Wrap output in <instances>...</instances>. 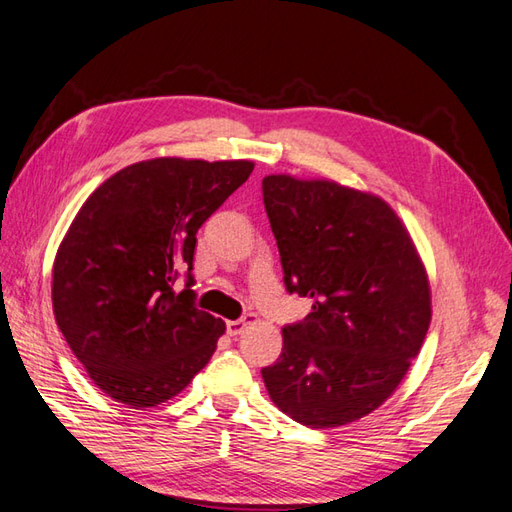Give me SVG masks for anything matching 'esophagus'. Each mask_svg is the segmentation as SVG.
<instances>
[{
    "label": "esophagus",
    "instance_id": "esophagus-1",
    "mask_svg": "<svg viewBox=\"0 0 512 512\" xmlns=\"http://www.w3.org/2000/svg\"><path fill=\"white\" fill-rule=\"evenodd\" d=\"M249 323H254V315H247V317L236 319V321H228L226 330H228L230 336H236V334H241L249 326Z\"/></svg>",
    "mask_w": 512,
    "mask_h": 512
}]
</instances>
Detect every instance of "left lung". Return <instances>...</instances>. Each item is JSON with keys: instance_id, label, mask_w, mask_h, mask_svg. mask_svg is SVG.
Returning a JSON list of instances; mask_svg holds the SVG:
<instances>
[{"instance_id": "left-lung-1", "label": "left lung", "mask_w": 512, "mask_h": 512, "mask_svg": "<svg viewBox=\"0 0 512 512\" xmlns=\"http://www.w3.org/2000/svg\"><path fill=\"white\" fill-rule=\"evenodd\" d=\"M263 199L286 291L313 299V313L282 328L265 386L297 423L345 426L389 400L419 354L432 319L426 267L378 195L273 173Z\"/></svg>"}]
</instances>
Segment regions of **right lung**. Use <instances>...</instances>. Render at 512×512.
Segmentation results:
<instances>
[{"label":"right lung","mask_w":512,"mask_h":512,"mask_svg":"<svg viewBox=\"0 0 512 512\" xmlns=\"http://www.w3.org/2000/svg\"><path fill=\"white\" fill-rule=\"evenodd\" d=\"M252 171V160L134 162L71 221L54 260V317L115 402L139 410L167 402L215 354L226 323L195 308V234ZM180 268L190 282L176 294Z\"/></svg>","instance_id":"add662e5"}]
</instances>
